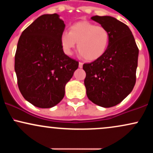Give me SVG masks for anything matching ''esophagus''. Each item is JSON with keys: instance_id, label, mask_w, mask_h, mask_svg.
Wrapping results in <instances>:
<instances>
[{"instance_id": "esophagus-1", "label": "esophagus", "mask_w": 153, "mask_h": 153, "mask_svg": "<svg viewBox=\"0 0 153 153\" xmlns=\"http://www.w3.org/2000/svg\"><path fill=\"white\" fill-rule=\"evenodd\" d=\"M82 65H83V63H82V62H79V68H82Z\"/></svg>"}]
</instances>
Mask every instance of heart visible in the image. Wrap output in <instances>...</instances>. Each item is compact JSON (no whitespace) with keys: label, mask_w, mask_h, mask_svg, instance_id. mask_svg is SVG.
Segmentation results:
<instances>
[{"label":"heart","mask_w":153,"mask_h":153,"mask_svg":"<svg viewBox=\"0 0 153 153\" xmlns=\"http://www.w3.org/2000/svg\"><path fill=\"white\" fill-rule=\"evenodd\" d=\"M109 42L110 34L107 29L88 21L75 23L70 28V31H63L60 36V44L65 53L71 55L78 43V52L88 61L100 58Z\"/></svg>","instance_id":"obj_1"}]
</instances>
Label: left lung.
<instances>
[{"label":"left lung","instance_id":"left-lung-1","mask_svg":"<svg viewBox=\"0 0 153 153\" xmlns=\"http://www.w3.org/2000/svg\"><path fill=\"white\" fill-rule=\"evenodd\" d=\"M91 19L109 31L110 42L100 58L83 64L84 84L90 101L109 108L122 102L134 86L139 49L125 24L107 16Z\"/></svg>","mask_w":153,"mask_h":153}]
</instances>
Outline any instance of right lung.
<instances>
[{"instance_id":"obj_1","label":"right lung","mask_w":153,"mask_h":153,"mask_svg":"<svg viewBox=\"0 0 153 153\" xmlns=\"http://www.w3.org/2000/svg\"><path fill=\"white\" fill-rule=\"evenodd\" d=\"M64 22L57 13L39 16L24 29L15 54V71L21 94L42 108L53 107L65 96L66 83L78 62L63 52L60 36Z\"/></svg>"}]
</instances>
